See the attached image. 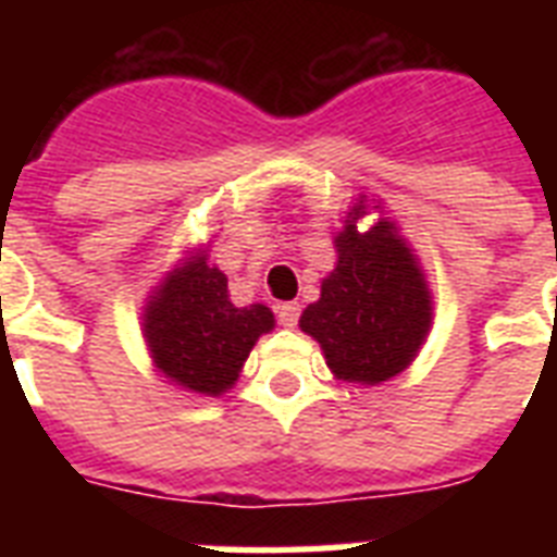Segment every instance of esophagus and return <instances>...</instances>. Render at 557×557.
Segmentation results:
<instances>
[{
    "mask_svg": "<svg viewBox=\"0 0 557 557\" xmlns=\"http://www.w3.org/2000/svg\"><path fill=\"white\" fill-rule=\"evenodd\" d=\"M277 318H280V323H283V326H288V330H292V326L297 323V318H300V306H297V304H280L277 306Z\"/></svg>",
    "mask_w": 557,
    "mask_h": 557,
    "instance_id": "esophagus-1",
    "label": "esophagus"
}]
</instances>
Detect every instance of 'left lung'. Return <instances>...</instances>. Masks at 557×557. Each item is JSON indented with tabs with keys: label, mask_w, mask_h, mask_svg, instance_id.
<instances>
[{
	"label": "left lung",
	"mask_w": 557,
	"mask_h": 557,
	"mask_svg": "<svg viewBox=\"0 0 557 557\" xmlns=\"http://www.w3.org/2000/svg\"><path fill=\"white\" fill-rule=\"evenodd\" d=\"M380 219L367 232L357 222ZM338 262L321 297L300 314V332L321 344L326 367L344 384L375 387L413 364L433 326V295L419 257L381 201L358 196L332 236Z\"/></svg>",
	"instance_id": "obj_1"
}]
</instances>
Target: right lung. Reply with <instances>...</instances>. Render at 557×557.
Masks as SVG:
<instances>
[{
    "label": "right lung",
    "instance_id": "obj_1",
    "mask_svg": "<svg viewBox=\"0 0 557 557\" xmlns=\"http://www.w3.org/2000/svg\"><path fill=\"white\" fill-rule=\"evenodd\" d=\"M274 330L269 306H234L210 245L182 251L147 295L141 332L161 379L193 396L219 398L239 381L253 344Z\"/></svg>",
    "mask_w": 557,
    "mask_h": 557
}]
</instances>
